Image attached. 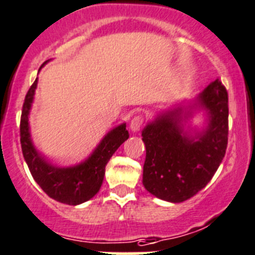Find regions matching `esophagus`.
Wrapping results in <instances>:
<instances>
[{"label": "esophagus", "instance_id": "1", "mask_svg": "<svg viewBox=\"0 0 255 255\" xmlns=\"http://www.w3.org/2000/svg\"><path fill=\"white\" fill-rule=\"evenodd\" d=\"M142 123H143V117L142 116H135L134 118H132L129 123V128L133 133L138 132L139 128H141Z\"/></svg>", "mask_w": 255, "mask_h": 255}]
</instances>
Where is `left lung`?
Here are the masks:
<instances>
[{
  "mask_svg": "<svg viewBox=\"0 0 255 255\" xmlns=\"http://www.w3.org/2000/svg\"><path fill=\"white\" fill-rule=\"evenodd\" d=\"M205 110L203 131L184 129L186 120ZM228 92L219 79L187 104L160 112L142 130L146 146L143 186L170 203H182L208 185L228 144Z\"/></svg>",
  "mask_w": 255,
  "mask_h": 255,
  "instance_id": "1",
  "label": "left lung"
}]
</instances>
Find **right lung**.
Masks as SVG:
<instances>
[{
    "mask_svg": "<svg viewBox=\"0 0 255 255\" xmlns=\"http://www.w3.org/2000/svg\"><path fill=\"white\" fill-rule=\"evenodd\" d=\"M36 87L37 79L26 94L21 114L20 141L23 158L35 181L51 199L68 205H79L92 199L101 189L106 165L118 147L129 137L126 129V123L109 130L97 148L83 162L66 167L52 165L39 153L31 139L28 114L34 102Z\"/></svg>",
    "mask_w": 255,
    "mask_h": 255,
    "instance_id": "1",
    "label": "right lung"
}]
</instances>
